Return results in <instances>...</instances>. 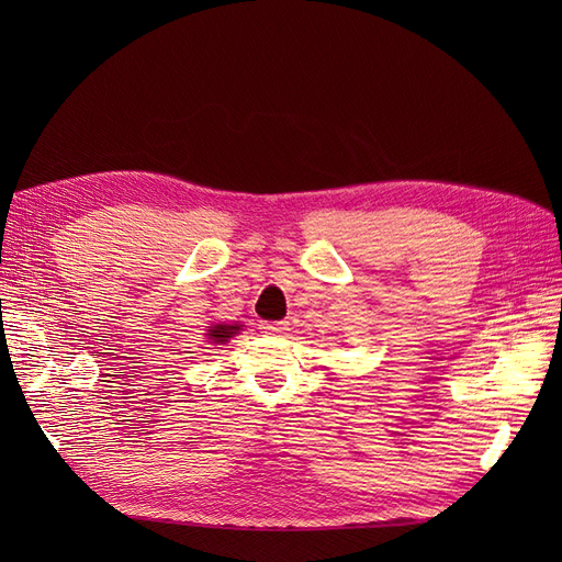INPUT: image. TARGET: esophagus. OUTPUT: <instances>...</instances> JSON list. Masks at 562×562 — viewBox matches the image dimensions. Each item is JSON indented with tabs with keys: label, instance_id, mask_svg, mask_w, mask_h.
<instances>
[{
	"label": "esophagus",
	"instance_id": "esophagus-1",
	"mask_svg": "<svg viewBox=\"0 0 562 562\" xmlns=\"http://www.w3.org/2000/svg\"><path fill=\"white\" fill-rule=\"evenodd\" d=\"M266 335H284L289 330L286 321H263L259 326Z\"/></svg>",
	"mask_w": 562,
	"mask_h": 562
}]
</instances>
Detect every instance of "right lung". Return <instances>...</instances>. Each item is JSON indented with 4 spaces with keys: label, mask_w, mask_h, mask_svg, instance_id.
<instances>
[{
    "label": "right lung",
    "mask_w": 562,
    "mask_h": 562,
    "mask_svg": "<svg viewBox=\"0 0 562 562\" xmlns=\"http://www.w3.org/2000/svg\"><path fill=\"white\" fill-rule=\"evenodd\" d=\"M239 330H241V326L239 323H218V326H214L212 330H210V339L214 341V344H225L229 337H234V335H239Z\"/></svg>",
    "instance_id": "add662e5"
}]
</instances>
